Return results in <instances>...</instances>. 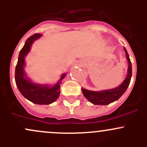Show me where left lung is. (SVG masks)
<instances>
[{"instance_id": "left-lung-1", "label": "left lung", "mask_w": 147, "mask_h": 147, "mask_svg": "<svg viewBox=\"0 0 147 147\" xmlns=\"http://www.w3.org/2000/svg\"><path fill=\"white\" fill-rule=\"evenodd\" d=\"M124 50L125 52L127 62H128V69H127V77L120 85L115 88L101 90V91H92V90L82 88L83 95L93 105H107L117 101L123 95V94L128 88L130 80H131V75H132V68H131V63L130 61L129 56L125 47H124Z\"/></svg>"}]
</instances>
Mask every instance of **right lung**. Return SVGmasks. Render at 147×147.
Segmentation results:
<instances>
[{
  "mask_svg": "<svg viewBox=\"0 0 147 147\" xmlns=\"http://www.w3.org/2000/svg\"><path fill=\"white\" fill-rule=\"evenodd\" d=\"M42 37V34L36 33L28 38L19 53L18 60L16 67L15 80L22 95L29 101L37 105H50L57 100L60 94V84L67 73H63L55 84H39L34 82L26 75L25 71L26 57L30 51L32 44Z\"/></svg>",
  "mask_w": 147,
  "mask_h": 147,
  "instance_id": "obj_1",
  "label": "right lung"
}]
</instances>
